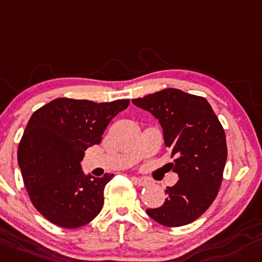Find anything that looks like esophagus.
Masks as SVG:
<instances>
[{
	"label": "esophagus",
	"mask_w": 262,
	"mask_h": 262,
	"mask_svg": "<svg viewBox=\"0 0 262 262\" xmlns=\"http://www.w3.org/2000/svg\"><path fill=\"white\" fill-rule=\"evenodd\" d=\"M132 181H133L134 184H137V186H147L148 183H149V181L147 180V178H139V177H133L132 178Z\"/></svg>",
	"instance_id": "1"
}]
</instances>
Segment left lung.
<instances>
[{"mask_svg":"<svg viewBox=\"0 0 262 262\" xmlns=\"http://www.w3.org/2000/svg\"><path fill=\"white\" fill-rule=\"evenodd\" d=\"M163 128L164 143L176 158L173 170L180 180L168 187L166 202L147 213L158 224L180 227L196 221L217 197L224 180L227 145L222 124L203 96L168 88L133 99Z\"/></svg>","mask_w":262,"mask_h":262,"instance_id":"left-lung-1","label":"left lung"}]
</instances>
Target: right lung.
<instances>
[{
    "label": "right lung",
    "instance_id": "obj_1",
    "mask_svg": "<svg viewBox=\"0 0 262 262\" xmlns=\"http://www.w3.org/2000/svg\"><path fill=\"white\" fill-rule=\"evenodd\" d=\"M129 103L57 98L31 115L18 143L17 161L32 205L51 224L78 228L101 211L104 188L114 174L85 177L80 162Z\"/></svg>",
    "mask_w": 262,
    "mask_h": 262
}]
</instances>
